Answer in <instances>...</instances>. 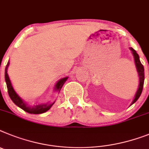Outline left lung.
Masks as SVG:
<instances>
[{"label":"left lung","mask_w":149,"mask_h":149,"mask_svg":"<svg viewBox=\"0 0 149 149\" xmlns=\"http://www.w3.org/2000/svg\"><path fill=\"white\" fill-rule=\"evenodd\" d=\"M130 49L132 51L133 53V56L134 57V61H135V65L136 67L137 72H138L139 77V88L136 91V93L135 95V98L134 100L132 102L131 105H133V103H135L138 100V99L140 96L141 93L142 92V89H143V85H144V80H145V72H144V67L141 63L140 60H139V56L137 54L136 51L135 49H133L132 47L130 48Z\"/></svg>","instance_id":"obj_1"}]
</instances>
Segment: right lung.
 Returning <instances> with one entry per match:
<instances>
[{"instance_id": "1", "label": "right lung", "mask_w": 149, "mask_h": 149, "mask_svg": "<svg viewBox=\"0 0 149 149\" xmlns=\"http://www.w3.org/2000/svg\"><path fill=\"white\" fill-rule=\"evenodd\" d=\"M9 65H10V62H7V66H6V68H5V81H6V84H7L8 94L10 97L11 100L17 105L18 107L21 108L22 110H24V111L28 113H30V114H42V113L47 111L52 107V105L54 104L55 102H53V103L40 104V105H35V106H32V107H30V106H29L27 104L25 103L23 100H22L19 96H18L16 91L14 90L11 81L8 76V74H7V68H8ZM67 79H68V77H63V78L60 79L57 82L55 86V88H54L56 91H58L59 93L60 90L62 89V86L65 84V82L67 81Z\"/></svg>"}]
</instances>
